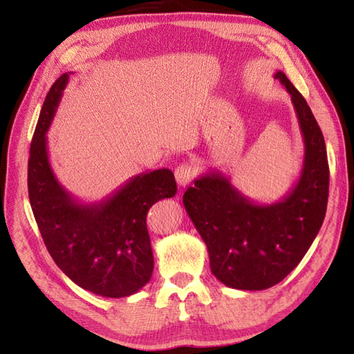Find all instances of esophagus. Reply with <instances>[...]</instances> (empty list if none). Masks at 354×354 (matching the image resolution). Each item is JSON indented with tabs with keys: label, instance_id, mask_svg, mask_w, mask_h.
Wrapping results in <instances>:
<instances>
[{
	"label": "esophagus",
	"instance_id": "obj_1",
	"mask_svg": "<svg viewBox=\"0 0 354 354\" xmlns=\"http://www.w3.org/2000/svg\"><path fill=\"white\" fill-rule=\"evenodd\" d=\"M196 171H198V169L193 162H190V161L183 162L181 165H178V169L175 170L176 183L181 187L189 185L194 179V176H196Z\"/></svg>",
	"mask_w": 354,
	"mask_h": 354
}]
</instances>
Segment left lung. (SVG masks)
I'll use <instances>...</instances> for the list:
<instances>
[{"instance_id":"8db88e82","label":"left lung","mask_w":354,"mask_h":354,"mask_svg":"<svg viewBox=\"0 0 354 354\" xmlns=\"http://www.w3.org/2000/svg\"><path fill=\"white\" fill-rule=\"evenodd\" d=\"M274 77L286 86L304 140L298 181L274 204H259L219 170L194 179L184 193L187 214L204 240L217 280L239 290H263L288 277L317 237L328 199L324 137L309 104L283 71Z\"/></svg>"}]
</instances>
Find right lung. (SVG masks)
I'll return each mask as SVG.
<instances>
[{
	"label": "right lung",
	"instance_id": "add662e5",
	"mask_svg": "<svg viewBox=\"0 0 354 354\" xmlns=\"http://www.w3.org/2000/svg\"><path fill=\"white\" fill-rule=\"evenodd\" d=\"M68 79L65 73L53 84L37 120L28 158L30 205L50 255L71 281L100 297H129L153 272L149 208L175 196L176 181L169 169L149 170L99 202L74 198L51 169L45 137Z\"/></svg>",
	"mask_w": 354,
	"mask_h": 354
}]
</instances>
